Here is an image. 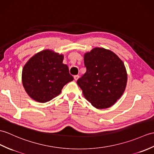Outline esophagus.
Here are the masks:
<instances>
[{"mask_svg": "<svg viewBox=\"0 0 154 154\" xmlns=\"http://www.w3.org/2000/svg\"><path fill=\"white\" fill-rule=\"evenodd\" d=\"M79 75H75L74 76V79L75 80V81H77L78 79H79Z\"/></svg>", "mask_w": 154, "mask_h": 154, "instance_id": "1", "label": "esophagus"}]
</instances>
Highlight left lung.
Wrapping results in <instances>:
<instances>
[{
  "label": "left lung",
  "mask_w": 154,
  "mask_h": 154,
  "mask_svg": "<svg viewBox=\"0 0 154 154\" xmlns=\"http://www.w3.org/2000/svg\"><path fill=\"white\" fill-rule=\"evenodd\" d=\"M86 73L77 85L85 98L98 109L113 106L125 90L127 74L123 62L115 53L94 48L84 55Z\"/></svg>",
  "instance_id": "left-lung-1"
}]
</instances>
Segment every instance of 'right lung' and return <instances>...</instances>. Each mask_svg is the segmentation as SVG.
<instances>
[{
    "instance_id": "add662e5",
    "label": "right lung",
    "mask_w": 154,
    "mask_h": 154,
    "mask_svg": "<svg viewBox=\"0 0 154 154\" xmlns=\"http://www.w3.org/2000/svg\"><path fill=\"white\" fill-rule=\"evenodd\" d=\"M63 56L45 50L29 60L22 70V84L34 100L45 103L58 96L63 86L73 80Z\"/></svg>"
}]
</instances>
